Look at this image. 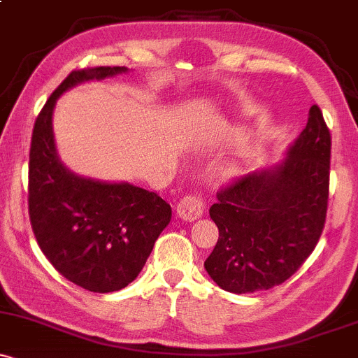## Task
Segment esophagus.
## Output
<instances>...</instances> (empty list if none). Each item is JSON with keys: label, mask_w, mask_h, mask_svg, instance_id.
Returning <instances> with one entry per match:
<instances>
[{"label": "esophagus", "mask_w": 358, "mask_h": 358, "mask_svg": "<svg viewBox=\"0 0 358 358\" xmlns=\"http://www.w3.org/2000/svg\"><path fill=\"white\" fill-rule=\"evenodd\" d=\"M204 199L201 194H189L178 202L176 206V214L182 217L183 221H194L204 214Z\"/></svg>", "instance_id": "1"}]
</instances>
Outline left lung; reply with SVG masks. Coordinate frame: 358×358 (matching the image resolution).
<instances>
[{
  "label": "left lung",
  "instance_id": "1",
  "mask_svg": "<svg viewBox=\"0 0 358 358\" xmlns=\"http://www.w3.org/2000/svg\"><path fill=\"white\" fill-rule=\"evenodd\" d=\"M331 134L319 106L287 157L217 192L209 216L220 229L204 268L220 288L254 293L285 283L306 262L326 223Z\"/></svg>",
  "mask_w": 358,
  "mask_h": 358
}]
</instances>
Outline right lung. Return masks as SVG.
<instances>
[{"instance_id":"add662e5","label":"right lung","mask_w":358,"mask_h":358,"mask_svg":"<svg viewBox=\"0 0 358 358\" xmlns=\"http://www.w3.org/2000/svg\"><path fill=\"white\" fill-rule=\"evenodd\" d=\"M125 66L73 70L36 120L29 154V216L37 245L59 274L94 293L125 288L138 276L171 208L156 192L75 175L59 161L52 110L63 92Z\"/></svg>"}]
</instances>
